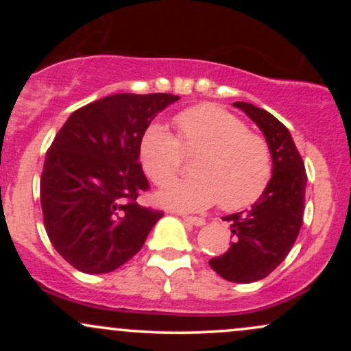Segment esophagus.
Listing matches in <instances>:
<instances>
[{"label": "esophagus", "mask_w": 351, "mask_h": 351, "mask_svg": "<svg viewBox=\"0 0 351 351\" xmlns=\"http://www.w3.org/2000/svg\"><path fill=\"white\" fill-rule=\"evenodd\" d=\"M183 219L186 221V223L193 224V226H203V224L206 223V221H204L203 217H196V216H186V215H184Z\"/></svg>", "instance_id": "esophagus-1"}]
</instances>
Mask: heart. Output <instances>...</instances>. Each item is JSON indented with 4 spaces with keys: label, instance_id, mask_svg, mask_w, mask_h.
Returning a JSON list of instances; mask_svg holds the SVG:
<instances>
[{
    "label": "heart",
    "instance_id": "b5f03b06",
    "mask_svg": "<svg viewBox=\"0 0 351 351\" xmlns=\"http://www.w3.org/2000/svg\"><path fill=\"white\" fill-rule=\"evenodd\" d=\"M176 136L152 125L140 143L143 170L158 186L171 183L184 156H196V178L170 184L160 193L165 204L203 209L217 203L224 211H239L263 196L272 176V155L264 136L247 130L239 117L223 107L203 104L173 119Z\"/></svg>",
    "mask_w": 351,
    "mask_h": 351
}]
</instances>
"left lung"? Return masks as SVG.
I'll list each match as a JSON object with an SVG mask.
<instances>
[{"mask_svg": "<svg viewBox=\"0 0 351 351\" xmlns=\"http://www.w3.org/2000/svg\"><path fill=\"white\" fill-rule=\"evenodd\" d=\"M263 130L272 155V178L249 211L224 216L232 244L209 265L223 279L239 284L264 279L291 252L305 209L307 173L291 132L272 114L247 102H234Z\"/></svg>", "mask_w": 351, "mask_h": 351, "instance_id": "1", "label": "left lung"}]
</instances>
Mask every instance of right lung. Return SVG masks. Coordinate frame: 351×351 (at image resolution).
Instances as JSON below:
<instances>
[{"mask_svg": "<svg viewBox=\"0 0 351 351\" xmlns=\"http://www.w3.org/2000/svg\"><path fill=\"white\" fill-rule=\"evenodd\" d=\"M173 94H115L71 114L46 153L41 208L49 241L80 272L115 271L163 216L138 204L150 188L140 143Z\"/></svg>", "mask_w": 351, "mask_h": 351, "instance_id": "1", "label": "right lung"}]
</instances>
